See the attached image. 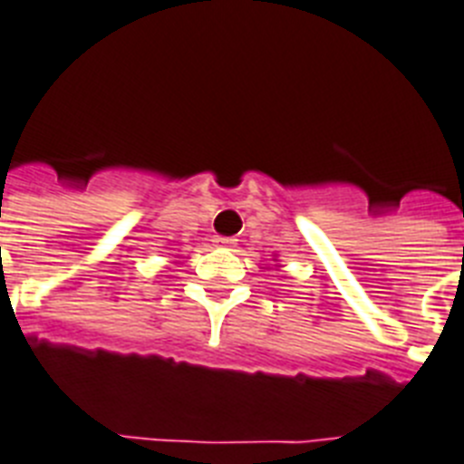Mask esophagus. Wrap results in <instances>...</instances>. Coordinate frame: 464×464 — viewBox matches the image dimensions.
<instances>
[{
	"instance_id": "esophagus-1",
	"label": "esophagus",
	"mask_w": 464,
	"mask_h": 464,
	"mask_svg": "<svg viewBox=\"0 0 464 464\" xmlns=\"http://www.w3.org/2000/svg\"><path fill=\"white\" fill-rule=\"evenodd\" d=\"M214 243L219 245V247H236V245H238V240H236V238H224V236H219V238L214 240Z\"/></svg>"
}]
</instances>
